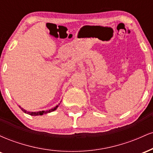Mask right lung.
I'll use <instances>...</instances> for the list:
<instances>
[{
    "mask_svg": "<svg viewBox=\"0 0 153 153\" xmlns=\"http://www.w3.org/2000/svg\"><path fill=\"white\" fill-rule=\"evenodd\" d=\"M61 101H60V103H61ZM59 103L58 105H57V106H56L55 107H54L53 108H51V109H50V110H47V111H36V112H32V111H26V110H25V109H24V108H22V106H19V108H21V109H22L23 111L24 112V113H26V114H29V115H31V116H39V115H43V114H47V113H50V112H52V111H54V110H56L57 108V107L59 106Z\"/></svg>",
    "mask_w": 153,
    "mask_h": 153,
    "instance_id": "1",
    "label": "right lung"
}]
</instances>
